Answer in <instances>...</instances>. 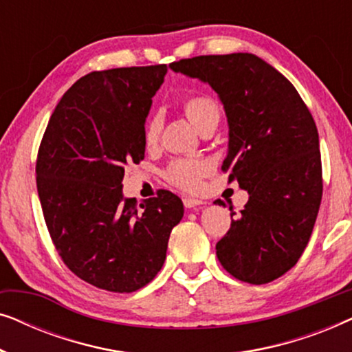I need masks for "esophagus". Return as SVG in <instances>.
I'll return each mask as SVG.
<instances>
[{"label":"esophagus","instance_id":"esophagus-1","mask_svg":"<svg viewBox=\"0 0 352 352\" xmlns=\"http://www.w3.org/2000/svg\"><path fill=\"white\" fill-rule=\"evenodd\" d=\"M205 201L204 200H199V199H192V197H186L184 199V206L186 208H204Z\"/></svg>","mask_w":352,"mask_h":352}]
</instances>
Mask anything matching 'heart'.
<instances>
[{"instance_id":"heart-1","label":"heart","mask_w":352,"mask_h":352,"mask_svg":"<svg viewBox=\"0 0 352 352\" xmlns=\"http://www.w3.org/2000/svg\"><path fill=\"white\" fill-rule=\"evenodd\" d=\"M182 109L197 129H200L210 122H219V107L206 96H192V98L184 100ZM160 128L162 120L158 115H152L147 118L142 131L146 146H153L157 142ZM206 170H208V165L199 158H179V160L171 162L168 165L165 177L171 184L192 190L199 187L200 179L204 177Z\"/></svg>"}]
</instances>
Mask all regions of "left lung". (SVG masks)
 Returning <instances> with one entry per match:
<instances>
[{"label":"left lung","mask_w":352,"mask_h":352,"mask_svg":"<svg viewBox=\"0 0 352 352\" xmlns=\"http://www.w3.org/2000/svg\"><path fill=\"white\" fill-rule=\"evenodd\" d=\"M170 69L218 94L229 126L223 170L230 168L229 179L248 192L239 214L230 205V229L216 243L219 263L239 280H276L298 263L319 213L322 163L312 115L295 86L250 52L192 57Z\"/></svg>","instance_id":"1"}]
</instances>
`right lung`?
Listing matches in <instances>:
<instances>
[{"label":"right lung","mask_w":352,"mask_h":352,"mask_svg":"<svg viewBox=\"0 0 352 352\" xmlns=\"http://www.w3.org/2000/svg\"><path fill=\"white\" fill-rule=\"evenodd\" d=\"M166 65L93 72L52 112L36 160L43 214L60 258L85 282L131 293L157 276L184 216L168 190L123 195L124 165L144 158V124Z\"/></svg>","instance_id":"right-lung-1"}]
</instances>
